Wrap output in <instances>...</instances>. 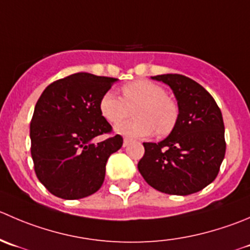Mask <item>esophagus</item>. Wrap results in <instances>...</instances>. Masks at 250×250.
<instances>
[{"instance_id":"esophagus-1","label":"esophagus","mask_w":250,"mask_h":250,"mask_svg":"<svg viewBox=\"0 0 250 250\" xmlns=\"http://www.w3.org/2000/svg\"><path fill=\"white\" fill-rule=\"evenodd\" d=\"M130 142H132V139H129V138H125V139H123V146H127Z\"/></svg>"}]
</instances>
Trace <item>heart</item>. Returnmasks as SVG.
I'll return each mask as SVG.
<instances>
[{
  "instance_id": "heart-1",
  "label": "heart",
  "mask_w": 250,
  "mask_h": 250,
  "mask_svg": "<svg viewBox=\"0 0 250 250\" xmlns=\"http://www.w3.org/2000/svg\"><path fill=\"white\" fill-rule=\"evenodd\" d=\"M122 98L107 91L99 103L103 117L110 123H118L135 107L133 120L116 125V132L128 137H147L156 132L159 137L168 135L176 127L179 108L176 101L159 84L151 81L130 82L121 88Z\"/></svg>"
}]
</instances>
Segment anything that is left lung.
<instances>
[{"mask_svg":"<svg viewBox=\"0 0 250 250\" xmlns=\"http://www.w3.org/2000/svg\"><path fill=\"white\" fill-rule=\"evenodd\" d=\"M152 79L168 84L176 95L179 116L171 134L160 143H143L138 169L149 186L171 195H188L209 186L226 152L222 113L211 95L182 74Z\"/></svg>","mask_w":250,"mask_h":250,"instance_id":"left-lung-1","label":"left lung"}]
</instances>
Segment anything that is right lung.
Wrapping results in <instances>:
<instances>
[{
	"label": "right lung",
	"mask_w": 250,
	"mask_h": 250,
	"mask_svg": "<svg viewBox=\"0 0 250 250\" xmlns=\"http://www.w3.org/2000/svg\"><path fill=\"white\" fill-rule=\"evenodd\" d=\"M117 81L79 72L46 86L30 122L31 157L36 177L51 194L76 200L100 189L106 162L121 149L99 103ZM100 135L109 138L99 143Z\"/></svg>",
	"instance_id": "1"
}]
</instances>
